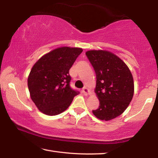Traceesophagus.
<instances>
[{
    "label": "esophagus",
    "mask_w": 158,
    "mask_h": 158,
    "mask_svg": "<svg viewBox=\"0 0 158 158\" xmlns=\"http://www.w3.org/2000/svg\"><path fill=\"white\" fill-rule=\"evenodd\" d=\"M82 91H83V93H84V94L85 95H90V93H91V92H90V90L89 89H88V88H86V87H84V89H83Z\"/></svg>",
    "instance_id": "1"
}]
</instances>
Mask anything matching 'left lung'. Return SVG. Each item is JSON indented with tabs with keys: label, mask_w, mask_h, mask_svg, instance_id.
Instances as JSON below:
<instances>
[{
	"label": "left lung",
	"mask_w": 158,
	"mask_h": 158,
	"mask_svg": "<svg viewBox=\"0 0 158 158\" xmlns=\"http://www.w3.org/2000/svg\"><path fill=\"white\" fill-rule=\"evenodd\" d=\"M85 54L96 73L95 93L100 101L93 113L102 121H111L123 113L132 100V74L124 61L109 51L90 50Z\"/></svg>",
	"instance_id": "8db88e82"
}]
</instances>
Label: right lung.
I'll return each instance as SVG.
<instances>
[{"mask_svg":"<svg viewBox=\"0 0 158 158\" xmlns=\"http://www.w3.org/2000/svg\"><path fill=\"white\" fill-rule=\"evenodd\" d=\"M82 52L79 47H58L34 64L28 77V87L31 100L44 114L62 113L79 93L69 86V70Z\"/></svg>","mask_w":158,"mask_h":158,"instance_id":"obj_1","label":"right lung"}]
</instances>
